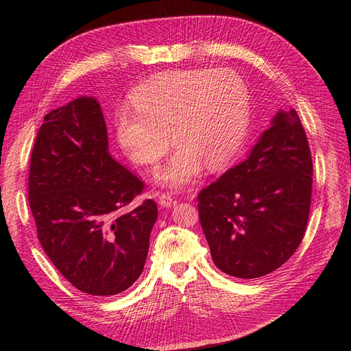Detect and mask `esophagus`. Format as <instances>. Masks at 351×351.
Wrapping results in <instances>:
<instances>
[{"label":"esophagus","mask_w":351,"mask_h":351,"mask_svg":"<svg viewBox=\"0 0 351 351\" xmlns=\"http://www.w3.org/2000/svg\"><path fill=\"white\" fill-rule=\"evenodd\" d=\"M158 204L161 206H164V208H170V206H173V205L178 204V199L173 197L171 195H169V193H167V195H166V193H164V195L160 196Z\"/></svg>","instance_id":"esophagus-1"}]
</instances>
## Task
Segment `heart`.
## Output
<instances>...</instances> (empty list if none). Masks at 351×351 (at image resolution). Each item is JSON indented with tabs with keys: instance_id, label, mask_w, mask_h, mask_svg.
<instances>
[{
	"instance_id": "b5f03b06",
	"label": "heart",
	"mask_w": 351,
	"mask_h": 351,
	"mask_svg": "<svg viewBox=\"0 0 351 351\" xmlns=\"http://www.w3.org/2000/svg\"><path fill=\"white\" fill-rule=\"evenodd\" d=\"M116 111L119 145L138 166H154L178 146L158 180L170 187L191 182L205 162L217 170L234 158L249 128V92L232 69H187L155 75Z\"/></svg>"
}]
</instances>
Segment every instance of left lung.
<instances>
[{"label": "left lung", "instance_id": "8db88e82", "mask_svg": "<svg viewBox=\"0 0 351 351\" xmlns=\"http://www.w3.org/2000/svg\"><path fill=\"white\" fill-rule=\"evenodd\" d=\"M312 156L297 111H280L250 155L197 195L211 258L223 273L255 279L285 264L309 219Z\"/></svg>", "mask_w": 351, "mask_h": 351}]
</instances>
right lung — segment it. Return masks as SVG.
I'll list each match as a JSON object with an SVG mask.
<instances>
[{"mask_svg": "<svg viewBox=\"0 0 351 351\" xmlns=\"http://www.w3.org/2000/svg\"><path fill=\"white\" fill-rule=\"evenodd\" d=\"M145 182L108 154L98 101L88 96L52 110L37 131L28 171V204L37 238L73 287L114 295L143 271L158 208Z\"/></svg>", "mask_w": 351, "mask_h": 351, "instance_id": "right-lung-1", "label": "right lung"}]
</instances>
